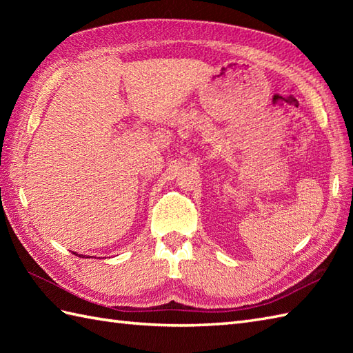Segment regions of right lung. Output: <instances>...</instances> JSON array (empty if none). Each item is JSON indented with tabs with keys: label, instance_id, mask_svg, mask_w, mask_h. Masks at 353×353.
Instances as JSON below:
<instances>
[{
	"label": "right lung",
	"instance_id": "obj_1",
	"mask_svg": "<svg viewBox=\"0 0 353 353\" xmlns=\"http://www.w3.org/2000/svg\"><path fill=\"white\" fill-rule=\"evenodd\" d=\"M76 254H77V253H76ZM79 256H80V258H81V256H83V254H79Z\"/></svg>",
	"mask_w": 353,
	"mask_h": 353
}]
</instances>
